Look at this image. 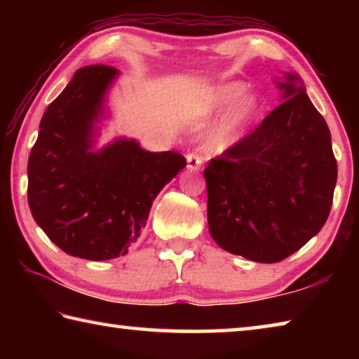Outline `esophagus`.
Instances as JSON below:
<instances>
[{
    "instance_id": "1",
    "label": "esophagus",
    "mask_w": 359,
    "mask_h": 359,
    "mask_svg": "<svg viewBox=\"0 0 359 359\" xmlns=\"http://www.w3.org/2000/svg\"><path fill=\"white\" fill-rule=\"evenodd\" d=\"M203 165V156L196 154V151H190L187 155V168L188 171H198L199 168Z\"/></svg>"
}]
</instances>
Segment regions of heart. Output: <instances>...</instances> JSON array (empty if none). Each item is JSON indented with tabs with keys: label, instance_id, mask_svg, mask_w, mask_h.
Returning <instances> with one entry per match:
<instances>
[{
	"label": "heart",
	"instance_id": "1",
	"mask_svg": "<svg viewBox=\"0 0 359 359\" xmlns=\"http://www.w3.org/2000/svg\"><path fill=\"white\" fill-rule=\"evenodd\" d=\"M247 93V85L242 82H229L222 85L215 93V106L217 107H228L233 106L234 102L241 101L238 107L229 114L226 120H223L217 128L212 131L209 137V147L212 150H224L231 144L238 141L241 133L244 131L248 125L252 123L253 118L257 117L259 111V100L255 95Z\"/></svg>",
	"mask_w": 359,
	"mask_h": 359
}]
</instances>
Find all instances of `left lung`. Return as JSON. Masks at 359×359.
Masks as SVG:
<instances>
[{
	"label": "left lung",
	"mask_w": 359,
	"mask_h": 359,
	"mask_svg": "<svg viewBox=\"0 0 359 359\" xmlns=\"http://www.w3.org/2000/svg\"><path fill=\"white\" fill-rule=\"evenodd\" d=\"M277 85L282 104L204 169L210 236L258 263H278L318 234L337 182L330 128L301 76Z\"/></svg>",
	"instance_id": "obj_1"
}]
</instances>
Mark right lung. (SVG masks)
Instances as JSON below:
<instances>
[{"label": "right lung", "mask_w": 359, "mask_h": 359, "mask_svg": "<svg viewBox=\"0 0 359 359\" xmlns=\"http://www.w3.org/2000/svg\"><path fill=\"white\" fill-rule=\"evenodd\" d=\"M118 71L77 69L46 109L28 158V204L34 222L72 257L102 261L128 253L151 203L187 160L177 151H147L117 139L92 151L95 121Z\"/></svg>", "instance_id": "obj_1"}]
</instances>
